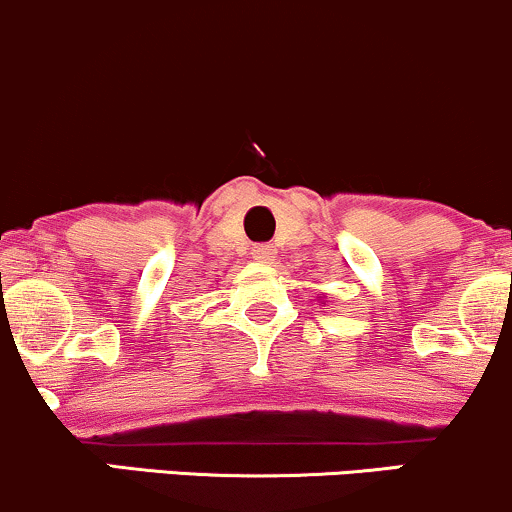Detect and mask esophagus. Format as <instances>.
Returning <instances> with one entry per match:
<instances>
[{
    "instance_id": "esophagus-1",
    "label": "esophagus",
    "mask_w": 512,
    "mask_h": 512,
    "mask_svg": "<svg viewBox=\"0 0 512 512\" xmlns=\"http://www.w3.org/2000/svg\"><path fill=\"white\" fill-rule=\"evenodd\" d=\"M252 257H255L257 262H272L274 260V247L262 243V245H255V250H252Z\"/></svg>"
}]
</instances>
